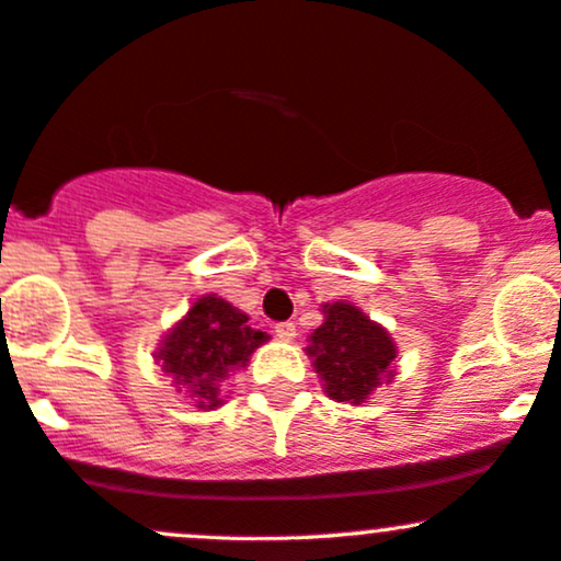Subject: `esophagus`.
I'll use <instances>...</instances> for the list:
<instances>
[{
	"label": "esophagus",
	"instance_id": "1",
	"mask_svg": "<svg viewBox=\"0 0 561 561\" xmlns=\"http://www.w3.org/2000/svg\"><path fill=\"white\" fill-rule=\"evenodd\" d=\"M275 334L280 336V340L291 342L294 336H297V327H294L291 321H283V323H275Z\"/></svg>",
	"mask_w": 561,
	"mask_h": 561
}]
</instances>
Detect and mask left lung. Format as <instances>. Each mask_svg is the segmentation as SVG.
Returning a JSON list of instances; mask_svg holds the SVG:
<instances>
[{
  "mask_svg": "<svg viewBox=\"0 0 561 561\" xmlns=\"http://www.w3.org/2000/svg\"><path fill=\"white\" fill-rule=\"evenodd\" d=\"M327 321L310 336L307 355L334 401L364 403L396 358L390 334L347 302L323 305Z\"/></svg>",
  "mask_w": 561,
  "mask_h": 561,
  "instance_id": "obj_1",
  "label": "left lung"
}]
</instances>
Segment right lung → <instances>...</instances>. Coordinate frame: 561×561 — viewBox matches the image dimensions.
Instances as JSON below:
<instances>
[{"mask_svg": "<svg viewBox=\"0 0 561 561\" xmlns=\"http://www.w3.org/2000/svg\"><path fill=\"white\" fill-rule=\"evenodd\" d=\"M262 342H267V334L251 329L249 316L208 294L197 299L184 321L165 336L158 358L176 385H186L190 393L197 396V407L214 409L221 403L219 382L227 371L245 366Z\"/></svg>", "mask_w": 561, "mask_h": 561, "instance_id": "right-lung-1", "label": "right lung"}]
</instances>
